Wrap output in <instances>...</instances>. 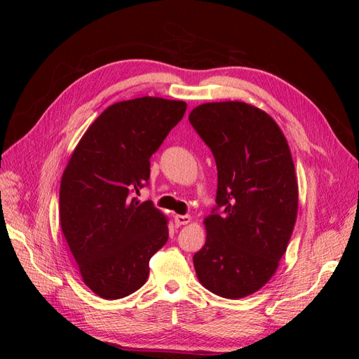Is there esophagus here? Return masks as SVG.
Returning <instances> with one entry per match:
<instances>
[{
    "instance_id": "1",
    "label": "esophagus",
    "mask_w": 359,
    "mask_h": 359,
    "mask_svg": "<svg viewBox=\"0 0 359 359\" xmlns=\"http://www.w3.org/2000/svg\"><path fill=\"white\" fill-rule=\"evenodd\" d=\"M173 219H175V224H177V226L189 224V223L191 222V217H190V215H181V214H177L175 217H173Z\"/></svg>"
}]
</instances>
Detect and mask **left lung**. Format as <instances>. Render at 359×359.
<instances>
[{
    "mask_svg": "<svg viewBox=\"0 0 359 359\" xmlns=\"http://www.w3.org/2000/svg\"><path fill=\"white\" fill-rule=\"evenodd\" d=\"M189 119L219 180L194 269L215 295L244 298L274 276L295 226L298 182L287 140L266 112L243 102L205 103Z\"/></svg>",
    "mask_w": 359,
    "mask_h": 359,
    "instance_id": "obj_1",
    "label": "left lung"
}]
</instances>
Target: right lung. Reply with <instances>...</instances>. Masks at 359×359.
Returning a JSON list of instances; mask_svg holds the SVG:
<instances>
[{"label":"right lung","mask_w":359,"mask_h":359,"mask_svg":"<svg viewBox=\"0 0 359 359\" xmlns=\"http://www.w3.org/2000/svg\"><path fill=\"white\" fill-rule=\"evenodd\" d=\"M186 102H119L86 130L62 173L60 223L83 283L104 299L145 285L149 259L166 244L168 219L135 193L148 186L149 158L184 116Z\"/></svg>","instance_id":"right-lung-1"}]
</instances>
